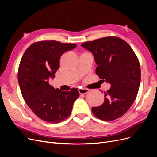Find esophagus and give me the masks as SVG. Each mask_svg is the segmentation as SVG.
<instances>
[{
  "label": "esophagus",
  "mask_w": 157,
  "mask_h": 157,
  "mask_svg": "<svg viewBox=\"0 0 157 157\" xmlns=\"http://www.w3.org/2000/svg\"><path fill=\"white\" fill-rule=\"evenodd\" d=\"M89 90H87V89H84V88H82V89H78V92L80 94H86L88 92Z\"/></svg>",
  "instance_id": "obj_1"
}]
</instances>
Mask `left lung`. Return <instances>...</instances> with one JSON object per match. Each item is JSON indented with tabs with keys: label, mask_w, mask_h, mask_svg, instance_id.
<instances>
[{
	"label": "left lung",
	"mask_w": 157,
	"mask_h": 157,
	"mask_svg": "<svg viewBox=\"0 0 157 157\" xmlns=\"http://www.w3.org/2000/svg\"><path fill=\"white\" fill-rule=\"evenodd\" d=\"M81 46L91 52L98 65L96 73L111 84L104 92V102L92 111L102 121H111L128 111L138 92L141 69L139 60L130 46L116 36H107L86 42Z\"/></svg>",
	"instance_id": "obj_1"
}]
</instances>
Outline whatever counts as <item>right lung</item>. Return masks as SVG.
<instances>
[{"label":"right lung","instance_id":"obj_1","mask_svg":"<svg viewBox=\"0 0 157 157\" xmlns=\"http://www.w3.org/2000/svg\"><path fill=\"white\" fill-rule=\"evenodd\" d=\"M76 46L55 40L40 41L32 44L22 56L17 73L22 96L42 121L54 124L64 121L79 96L77 88L62 92L48 82L59 69L61 56Z\"/></svg>","mask_w":157,"mask_h":157}]
</instances>
